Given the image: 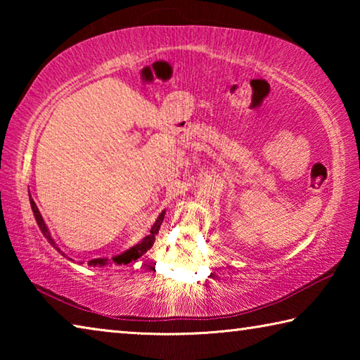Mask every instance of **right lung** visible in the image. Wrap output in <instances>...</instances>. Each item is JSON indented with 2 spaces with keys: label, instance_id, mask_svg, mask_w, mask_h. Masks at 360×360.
<instances>
[{
  "label": "right lung",
  "instance_id": "obj_1",
  "mask_svg": "<svg viewBox=\"0 0 360 360\" xmlns=\"http://www.w3.org/2000/svg\"><path fill=\"white\" fill-rule=\"evenodd\" d=\"M30 197H32V195H30ZM30 203H32L33 214H34L36 222H38V225H39V229H41V231H42V235L46 236L47 241L51 243V245H52L53 248H56L60 254L65 255L62 251H60V248L56 245V241L52 240V236H51V233H49V230H47V227H46L44 221H42L41 212H39V210H38V206H36V203L33 202V198H30ZM163 216H165V212H162V214L158 216V219H157L155 224H154V227L150 229V233H149L148 236H146V238H144L141 243H138L136 246L130 248L129 251H125L124 254H120V255H115V257H112V260H111V259H94V260H89L87 264H89L90 266H106V265H109V264L125 265V264H130L131 260H136V259H139L144 252H148V251H149V249L152 248V245H154V241H155V235L158 233V230H160V225H162V222H163Z\"/></svg>",
  "mask_w": 360,
  "mask_h": 360
}]
</instances>
